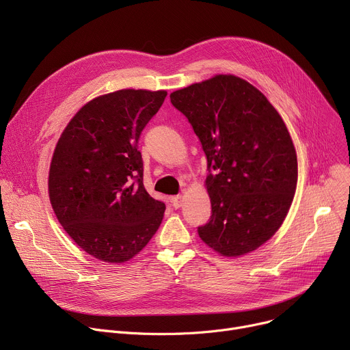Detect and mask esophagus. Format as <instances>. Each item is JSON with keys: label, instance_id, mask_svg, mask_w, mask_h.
I'll return each mask as SVG.
<instances>
[{"label": "esophagus", "instance_id": "obj_1", "mask_svg": "<svg viewBox=\"0 0 350 350\" xmlns=\"http://www.w3.org/2000/svg\"><path fill=\"white\" fill-rule=\"evenodd\" d=\"M172 204H173L174 208H180L183 206V197L181 196L172 197Z\"/></svg>", "mask_w": 350, "mask_h": 350}]
</instances>
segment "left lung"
Wrapping results in <instances>:
<instances>
[{
	"mask_svg": "<svg viewBox=\"0 0 350 350\" xmlns=\"http://www.w3.org/2000/svg\"><path fill=\"white\" fill-rule=\"evenodd\" d=\"M170 100L207 157L211 217L200 238L224 256L261 247L284 223L298 181L295 147L277 109L234 75L178 89Z\"/></svg>",
	"mask_w": 350,
	"mask_h": 350,
	"instance_id": "left-lung-1",
	"label": "left lung"
}]
</instances>
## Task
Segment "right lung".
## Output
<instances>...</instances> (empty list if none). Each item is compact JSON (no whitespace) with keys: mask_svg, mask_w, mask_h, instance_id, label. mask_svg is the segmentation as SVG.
Wrapping results in <instances>:
<instances>
[{"mask_svg":"<svg viewBox=\"0 0 350 350\" xmlns=\"http://www.w3.org/2000/svg\"><path fill=\"white\" fill-rule=\"evenodd\" d=\"M165 96V90L122 89L92 99L55 147L48 177L53 213L100 261L132 260L161 224L165 206L143 186L137 143Z\"/></svg>","mask_w":350,"mask_h":350,"instance_id":"1","label":"right lung"}]
</instances>
